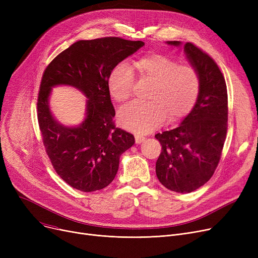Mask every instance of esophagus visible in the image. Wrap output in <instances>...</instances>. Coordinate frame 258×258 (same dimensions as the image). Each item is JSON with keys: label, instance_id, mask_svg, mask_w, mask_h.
<instances>
[{"label": "esophagus", "instance_id": "esophagus-1", "mask_svg": "<svg viewBox=\"0 0 258 258\" xmlns=\"http://www.w3.org/2000/svg\"><path fill=\"white\" fill-rule=\"evenodd\" d=\"M135 141H136L137 144H140V143H142L143 141H145V137L139 136V135H135Z\"/></svg>", "mask_w": 258, "mask_h": 258}]
</instances>
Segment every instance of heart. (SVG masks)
Returning <instances> with one entry per match:
<instances>
[{
	"mask_svg": "<svg viewBox=\"0 0 258 258\" xmlns=\"http://www.w3.org/2000/svg\"><path fill=\"white\" fill-rule=\"evenodd\" d=\"M140 79L150 80L151 102H132L119 112L120 124L128 131L147 134L164 123L183 119L192 112L202 89L199 71L164 54L153 53L135 60ZM135 75L126 63L115 66L107 77V88L117 102H125L134 92Z\"/></svg>",
	"mask_w": 258,
	"mask_h": 258,
	"instance_id": "heart-1",
	"label": "heart"
}]
</instances>
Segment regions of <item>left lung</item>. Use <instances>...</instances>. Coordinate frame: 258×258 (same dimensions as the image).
Segmentation results:
<instances>
[{
    "instance_id": "obj_1",
    "label": "left lung",
    "mask_w": 258,
    "mask_h": 258,
    "mask_svg": "<svg viewBox=\"0 0 258 258\" xmlns=\"http://www.w3.org/2000/svg\"><path fill=\"white\" fill-rule=\"evenodd\" d=\"M168 44L178 46L180 42ZM184 50L201 75L199 100L181 125L155 136L162 145L157 177L169 190L180 194L192 192L210 180L221 160L228 128L227 86L219 66L192 43H186Z\"/></svg>"
}]
</instances>
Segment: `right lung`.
<instances>
[{"label": "right lung", "instance_id": "1", "mask_svg": "<svg viewBox=\"0 0 258 258\" xmlns=\"http://www.w3.org/2000/svg\"><path fill=\"white\" fill-rule=\"evenodd\" d=\"M144 46L141 40L110 36L78 40L54 58L40 80L37 120L45 151L59 177L80 191L100 190L114 180L122 153L135 143L133 135L117 127L107 77L120 61ZM70 84L88 97L86 120L64 128L49 114L50 88Z\"/></svg>", "mask_w": 258, "mask_h": 258}]
</instances>
